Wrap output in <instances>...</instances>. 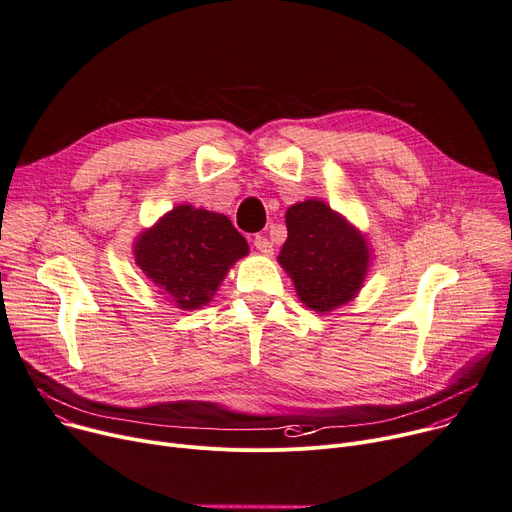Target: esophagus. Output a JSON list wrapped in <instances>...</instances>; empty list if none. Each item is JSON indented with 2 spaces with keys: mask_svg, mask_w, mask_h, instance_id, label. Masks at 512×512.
I'll return each mask as SVG.
<instances>
[{
  "mask_svg": "<svg viewBox=\"0 0 512 512\" xmlns=\"http://www.w3.org/2000/svg\"><path fill=\"white\" fill-rule=\"evenodd\" d=\"M254 246H256V250L258 252H262V254H266V256H270L272 254V242L266 238V235H256L254 238Z\"/></svg>",
  "mask_w": 512,
  "mask_h": 512,
  "instance_id": "obj_1",
  "label": "esophagus"
}]
</instances>
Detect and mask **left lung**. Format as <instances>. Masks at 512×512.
I'll return each mask as SVG.
<instances>
[{
	"instance_id": "obj_1",
	"label": "left lung",
	"mask_w": 512,
	"mask_h": 512,
	"mask_svg": "<svg viewBox=\"0 0 512 512\" xmlns=\"http://www.w3.org/2000/svg\"><path fill=\"white\" fill-rule=\"evenodd\" d=\"M285 221L287 242L279 262L299 299L316 311H330L355 297L369 264L363 235L322 201L293 205Z\"/></svg>"
}]
</instances>
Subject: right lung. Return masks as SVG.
Returning <instances> with one entry per match:
<instances>
[{
	"mask_svg": "<svg viewBox=\"0 0 512 512\" xmlns=\"http://www.w3.org/2000/svg\"><path fill=\"white\" fill-rule=\"evenodd\" d=\"M248 254L244 235L225 215L180 205L135 246V258L147 277L182 309L211 301L227 268Z\"/></svg>",
	"mask_w": 512,
	"mask_h": 512,
	"instance_id": "obj_1",
	"label": "right lung"
}]
</instances>
